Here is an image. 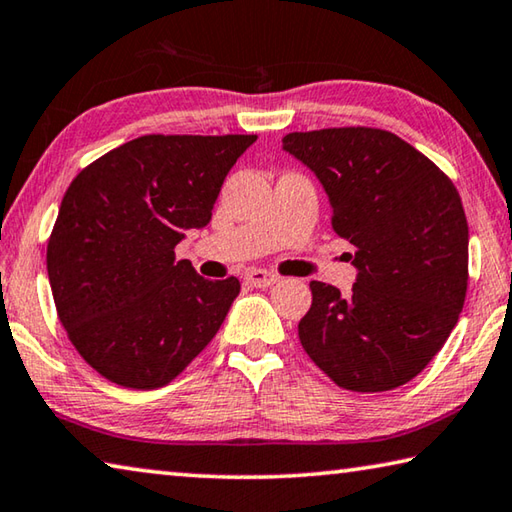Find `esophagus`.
I'll return each instance as SVG.
<instances>
[{"mask_svg":"<svg viewBox=\"0 0 512 512\" xmlns=\"http://www.w3.org/2000/svg\"><path fill=\"white\" fill-rule=\"evenodd\" d=\"M248 284H253L257 289H266V287H273V284L280 280L275 273H268L264 268H250V271L244 275Z\"/></svg>","mask_w":512,"mask_h":512,"instance_id":"esophagus-1","label":"esophagus"}]
</instances>
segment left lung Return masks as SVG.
<instances>
[{
    "label": "left lung",
    "mask_w": 512,
    "mask_h": 512,
    "mask_svg": "<svg viewBox=\"0 0 512 512\" xmlns=\"http://www.w3.org/2000/svg\"><path fill=\"white\" fill-rule=\"evenodd\" d=\"M282 149L316 173L334 232L357 248L350 296L309 284L302 348L345 391H393L436 357L463 309L461 196L427 155L379 128L289 133Z\"/></svg>",
    "instance_id": "obj_1"
}]
</instances>
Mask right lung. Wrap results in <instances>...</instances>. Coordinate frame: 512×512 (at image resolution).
I'll list each match as a JSON object with an SVG mask.
<instances>
[{
  "label": "right lung",
  "instance_id": "1",
  "mask_svg": "<svg viewBox=\"0 0 512 512\" xmlns=\"http://www.w3.org/2000/svg\"><path fill=\"white\" fill-rule=\"evenodd\" d=\"M255 140L142 135L67 187L47 244L51 293L69 341L112 384H169L219 332L239 280H205L173 248L210 223L225 176Z\"/></svg>",
  "mask_w": 512,
  "mask_h": 512
}]
</instances>
